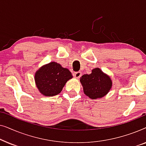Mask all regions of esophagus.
I'll list each match as a JSON object with an SVG mask.
<instances>
[{
    "mask_svg": "<svg viewBox=\"0 0 146 146\" xmlns=\"http://www.w3.org/2000/svg\"><path fill=\"white\" fill-rule=\"evenodd\" d=\"M74 77H75L76 78H79L81 77L82 76V73L80 72H74L73 74Z\"/></svg>",
    "mask_w": 146,
    "mask_h": 146,
    "instance_id": "34e87169",
    "label": "esophagus"
}]
</instances>
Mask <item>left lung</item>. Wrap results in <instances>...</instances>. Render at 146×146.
<instances>
[{
	"instance_id": "left-lung-1",
	"label": "left lung",
	"mask_w": 146,
	"mask_h": 146,
	"mask_svg": "<svg viewBox=\"0 0 146 146\" xmlns=\"http://www.w3.org/2000/svg\"><path fill=\"white\" fill-rule=\"evenodd\" d=\"M80 82L85 94L93 100L106 95L112 86L110 77L98 68L93 69L90 74L83 75L80 78Z\"/></svg>"
}]
</instances>
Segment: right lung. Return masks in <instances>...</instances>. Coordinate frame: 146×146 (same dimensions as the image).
<instances>
[{
	"label": "right lung",
	"instance_id": "right-lung-1",
	"mask_svg": "<svg viewBox=\"0 0 146 146\" xmlns=\"http://www.w3.org/2000/svg\"><path fill=\"white\" fill-rule=\"evenodd\" d=\"M72 78L68 69L60 64L52 62L39 68L35 73L36 85L39 92L45 96L58 94L68 80Z\"/></svg>",
	"mask_w": 146,
	"mask_h": 146
}]
</instances>
